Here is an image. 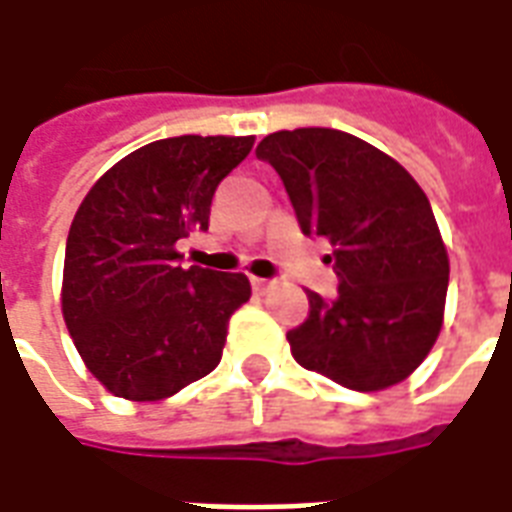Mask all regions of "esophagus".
Segmentation results:
<instances>
[{"label":"esophagus","instance_id":"1","mask_svg":"<svg viewBox=\"0 0 512 512\" xmlns=\"http://www.w3.org/2000/svg\"><path fill=\"white\" fill-rule=\"evenodd\" d=\"M252 288H255V293H268V290L274 288V282H271V279L252 277Z\"/></svg>","mask_w":512,"mask_h":512}]
</instances>
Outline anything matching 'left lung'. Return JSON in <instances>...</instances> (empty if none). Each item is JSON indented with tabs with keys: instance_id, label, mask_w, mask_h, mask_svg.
Here are the masks:
<instances>
[{
	"instance_id": "8db88e82",
	"label": "left lung",
	"mask_w": 512,
	"mask_h": 512,
	"mask_svg": "<svg viewBox=\"0 0 512 512\" xmlns=\"http://www.w3.org/2000/svg\"><path fill=\"white\" fill-rule=\"evenodd\" d=\"M257 158L277 169L304 235L334 246V299L307 290L290 329L293 359L356 392L408 378L436 343L450 260L425 191L395 158L337 128L268 134Z\"/></svg>"
}]
</instances>
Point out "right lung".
Instances as JSON below:
<instances>
[{"instance_id":"obj_1","label":"right lung","mask_w":512,"mask_h":512,"mask_svg":"<svg viewBox=\"0 0 512 512\" xmlns=\"http://www.w3.org/2000/svg\"><path fill=\"white\" fill-rule=\"evenodd\" d=\"M255 136H169L104 172L73 216L62 315L87 370L117 397L164 400L222 359L244 274L180 266L175 244L208 230L216 186Z\"/></svg>"}]
</instances>
